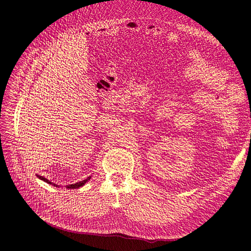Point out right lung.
Segmentation results:
<instances>
[{"mask_svg": "<svg viewBox=\"0 0 251 251\" xmlns=\"http://www.w3.org/2000/svg\"><path fill=\"white\" fill-rule=\"evenodd\" d=\"M37 177L39 179H42V180H44L45 182H47V183H49V184H52V185H54V187H58L57 184H55V183H53V182H51L50 180H48L47 178H45L44 176H39V175H37ZM91 179V176L90 177H87L86 179H84V180H82V181H79V182H76V183H73V184H69V185H67V189H79V188H81L82 185H84L88 180Z\"/></svg>", "mask_w": 251, "mask_h": 251, "instance_id": "1", "label": "right lung"}]
</instances>
